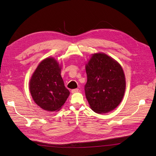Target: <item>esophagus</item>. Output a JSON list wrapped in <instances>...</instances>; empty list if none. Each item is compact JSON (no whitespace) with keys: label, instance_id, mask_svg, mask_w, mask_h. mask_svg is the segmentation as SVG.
<instances>
[{"label":"esophagus","instance_id":"obj_1","mask_svg":"<svg viewBox=\"0 0 156 156\" xmlns=\"http://www.w3.org/2000/svg\"><path fill=\"white\" fill-rule=\"evenodd\" d=\"M78 91H79V88L72 89V93H75V92H77Z\"/></svg>","mask_w":156,"mask_h":156}]
</instances>
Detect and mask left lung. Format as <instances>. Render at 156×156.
I'll return each instance as SVG.
<instances>
[{"mask_svg": "<svg viewBox=\"0 0 156 156\" xmlns=\"http://www.w3.org/2000/svg\"><path fill=\"white\" fill-rule=\"evenodd\" d=\"M87 82L84 92L92 109L107 113L120 104L126 89L121 66L104 53L92 55L86 66Z\"/></svg>", "mask_w": 156, "mask_h": 156, "instance_id": "1", "label": "left lung"}]
</instances>
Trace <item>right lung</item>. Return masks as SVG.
<instances>
[{"instance_id":"right-lung-1","label":"right lung","mask_w":156,"mask_h":156,"mask_svg":"<svg viewBox=\"0 0 156 156\" xmlns=\"http://www.w3.org/2000/svg\"><path fill=\"white\" fill-rule=\"evenodd\" d=\"M60 71L57 61L53 58H47L32 75L30 81V94L34 102L44 110H60L69 95Z\"/></svg>"}]
</instances>
